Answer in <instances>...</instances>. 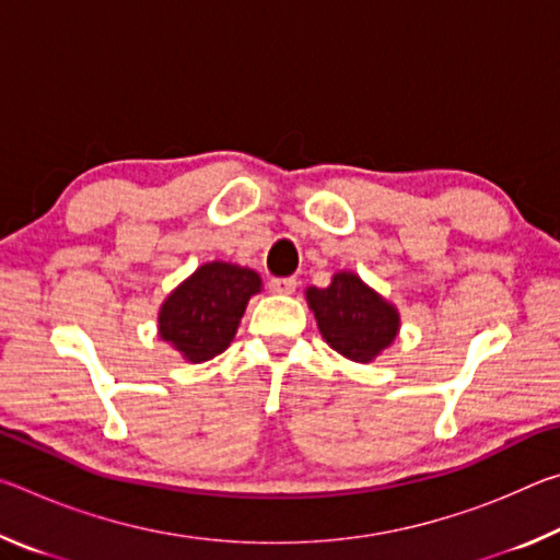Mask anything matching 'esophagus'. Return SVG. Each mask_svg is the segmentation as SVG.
<instances>
[{
  "label": "esophagus",
  "instance_id": "esophagus-1",
  "mask_svg": "<svg viewBox=\"0 0 560 560\" xmlns=\"http://www.w3.org/2000/svg\"><path fill=\"white\" fill-rule=\"evenodd\" d=\"M296 279L293 277H273L269 279V291L271 293H293L296 291Z\"/></svg>",
  "mask_w": 560,
  "mask_h": 560
}]
</instances>
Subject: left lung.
I'll return each mask as SVG.
<instances>
[{
  "label": "left lung",
  "instance_id": "1",
  "mask_svg": "<svg viewBox=\"0 0 560 560\" xmlns=\"http://www.w3.org/2000/svg\"><path fill=\"white\" fill-rule=\"evenodd\" d=\"M306 299L326 343L355 363H371L400 328L397 311L355 273H336L328 289L311 287Z\"/></svg>",
  "mask_w": 560,
  "mask_h": 560
}]
</instances>
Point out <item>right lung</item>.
Masks as SVG:
<instances>
[{"label": "right lung", "instance_id": "right-lung-1", "mask_svg": "<svg viewBox=\"0 0 560 560\" xmlns=\"http://www.w3.org/2000/svg\"><path fill=\"white\" fill-rule=\"evenodd\" d=\"M259 273L212 261L170 293L160 308V336L192 363L220 355L232 343L246 301L259 293Z\"/></svg>", "mask_w": 560, "mask_h": 560}]
</instances>
